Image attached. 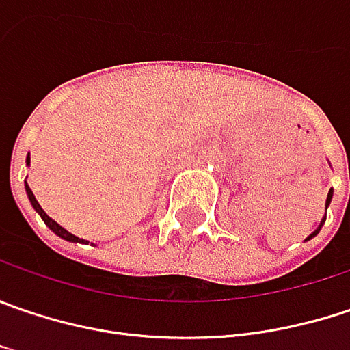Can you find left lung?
<instances>
[{"label":"left lung","instance_id":"1","mask_svg":"<svg viewBox=\"0 0 350 350\" xmlns=\"http://www.w3.org/2000/svg\"><path fill=\"white\" fill-rule=\"evenodd\" d=\"M331 198H333V190H329V194H327V202H325V208H329V204H331ZM325 219H327V217H323V221H321V224H319V228L317 230H315V232H313V234H311V236L307 237V239H311V237H315L319 234V232H321V228H323V224H325Z\"/></svg>","mask_w":350,"mask_h":350}]
</instances>
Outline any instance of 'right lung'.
Wrapping results in <instances>:
<instances>
[{"label":"right lung","mask_w":350,"mask_h":350,"mask_svg":"<svg viewBox=\"0 0 350 350\" xmlns=\"http://www.w3.org/2000/svg\"><path fill=\"white\" fill-rule=\"evenodd\" d=\"M27 164H29V154H27ZM25 192H27V198H29V202H31L33 210H35V212H37V214L41 216V219H43V221L47 224V228H49L51 232H55L57 236L63 237V239H67V241H72V243H77V241H85V239H81V237H77V236H72V234H69V232H67L65 228H61V226H59V224H57L55 219H51V217L45 214V210H43V208L39 206V202L35 200V196H33L31 188L27 186V182H25Z\"/></svg>","instance_id":"obj_1"}]
</instances>
